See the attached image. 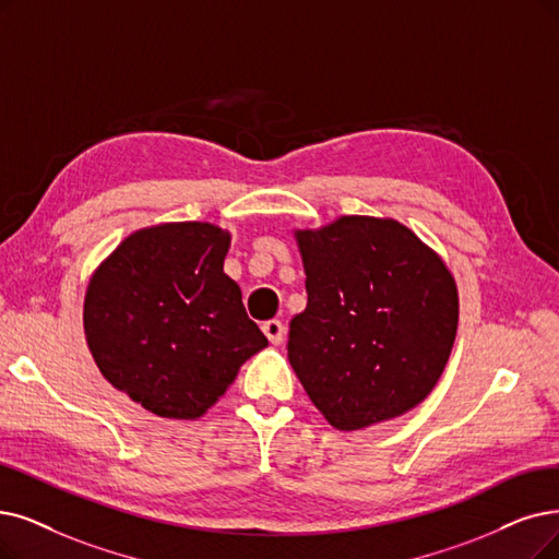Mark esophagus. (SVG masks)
Instances as JSON below:
<instances>
[{
  "label": "esophagus",
  "mask_w": 559,
  "mask_h": 559,
  "mask_svg": "<svg viewBox=\"0 0 559 559\" xmlns=\"http://www.w3.org/2000/svg\"><path fill=\"white\" fill-rule=\"evenodd\" d=\"M261 330H263V334H265L267 342H271V344H282L284 334H286V325H284L280 319L265 321V323L261 325Z\"/></svg>",
  "instance_id": "esophagus-1"
}]
</instances>
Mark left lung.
Masks as SVG:
<instances>
[{"label":"left lung","mask_w":559,"mask_h":559,"mask_svg":"<svg viewBox=\"0 0 559 559\" xmlns=\"http://www.w3.org/2000/svg\"><path fill=\"white\" fill-rule=\"evenodd\" d=\"M296 238L307 307L292 319L286 348L311 404L340 431L415 408L456 337L448 265L396 219L344 215Z\"/></svg>","instance_id":"obj_1"}]
</instances>
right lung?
I'll list each match as a JSON object with an SVG mask.
<instances>
[{
    "mask_svg": "<svg viewBox=\"0 0 559 559\" xmlns=\"http://www.w3.org/2000/svg\"><path fill=\"white\" fill-rule=\"evenodd\" d=\"M229 240L209 222L142 229L88 282V350L107 381L153 415L202 417L267 346L222 271Z\"/></svg>",
    "mask_w": 559,
    "mask_h": 559,
    "instance_id": "1",
    "label": "right lung"
}]
</instances>
